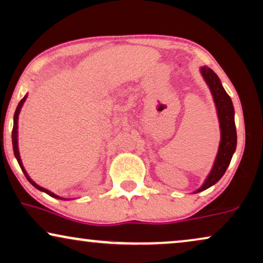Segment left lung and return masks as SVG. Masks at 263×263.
Returning <instances> with one entry per match:
<instances>
[{
  "mask_svg": "<svg viewBox=\"0 0 263 263\" xmlns=\"http://www.w3.org/2000/svg\"><path fill=\"white\" fill-rule=\"evenodd\" d=\"M201 74L210 87L213 96L215 107L220 123V145H219L218 154L215 158L213 167L207 176L206 181L195 193H200L215 184L225 174L226 168L230 165L233 153L237 146V133L235 124V109H233L232 100L222 87L218 75L211 68L201 67Z\"/></svg>",
  "mask_w": 263,
  "mask_h": 263,
  "instance_id": "1",
  "label": "left lung"
}]
</instances>
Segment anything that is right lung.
Instances as JSON below:
<instances>
[{"mask_svg": "<svg viewBox=\"0 0 263 263\" xmlns=\"http://www.w3.org/2000/svg\"><path fill=\"white\" fill-rule=\"evenodd\" d=\"M26 98H27V96H25L24 98L20 100V103L17 104V107H16V110H15V114H14V124H13V132H12V142H13L14 156H15L17 163H19L21 170H23L25 176H26V178L28 179V182H30L31 184L34 186V188H37L38 190H41V192L46 193V194H48V195H50L51 197H56V199H62V197H60L59 195H55V194L51 193V192H49V190L42 188V186H39V185L37 184V183H34L33 181H32V179L30 178V176L27 175L26 170H25V167H24V165H23V161H21V158H20V154H19V148H17V120H19L20 110H21V107H23V105H24V103H25V100H26ZM64 200H66V199H64Z\"/></svg>", "mask_w": 263, "mask_h": 263, "instance_id": "add662e5", "label": "right lung"}]
</instances>
